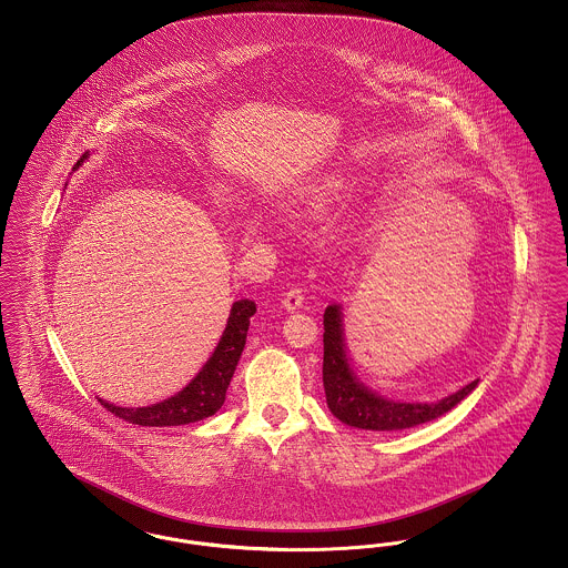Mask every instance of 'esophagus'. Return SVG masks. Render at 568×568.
Returning <instances> with one entry per match:
<instances>
[{"mask_svg":"<svg viewBox=\"0 0 568 568\" xmlns=\"http://www.w3.org/2000/svg\"><path fill=\"white\" fill-rule=\"evenodd\" d=\"M302 302H304V296H302V290H290L285 297H283V306L290 311V313H294L297 311L300 306H302Z\"/></svg>","mask_w":568,"mask_h":568,"instance_id":"obj_1","label":"esophagus"}]
</instances>
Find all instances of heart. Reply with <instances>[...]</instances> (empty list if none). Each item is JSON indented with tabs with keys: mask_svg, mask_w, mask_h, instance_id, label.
<instances>
[{
	"mask_svg": "<svg viewBox=\"0 0 568 568\" xmlns=\"http://www.w3.org/2000/svg\"><path fill=\"white\" fill-rule=\"evenodd\" d=\"M353 191V179L345 172H325L306 181L294 195V211L302 219H322L343 204Z\"/></svg>",
	"mask_w": 568,
	"mask_h": 568,
	"instance_id": "heart-1",
	"label": "heart"
}]
</instances>
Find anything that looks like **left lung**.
I'll list each match as a JSON object with an SVG mask.
<instances>
[{
  "label": "left lung",
  "instance_id": "obj_1",
  "mask_svg": "<svg viewBox=\"0 0 568 568\" xmlns=\"http://www.w3.org/2000/svg\"><path fill=\"white\" fill-rule=\"evenodd\" d=\"M479 378L464 385L458 392L436 403H403L381 396L377 389L368 387L353 368L352 357L345 343L343 304L332 302L324 313V389L327 408L343 424L373 430L394 433L406 430L438 419L458 406L468 394L475 392Z\"/></svg>",
  "mask_w": 568,
  "mask_h": 568
}]
</instances>
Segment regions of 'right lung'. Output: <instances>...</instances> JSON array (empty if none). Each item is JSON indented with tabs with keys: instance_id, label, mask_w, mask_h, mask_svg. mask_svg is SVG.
Wrapping results in <instances>:
<instances>
[{
	"instance_id": "1",
	"label": "right lung",
	"mask_w": 568,
	"mask_h": 568,
	"mask_svg": "<svg viewBox=\"0 0 568 568\" xmlns=\"http://www.w3.org/2000/svg\"><path fill=\"white\" fill-rule=\"evenodd\" d=\"M87 158L89 153L82 155L79 163L74 165V170H79V165H82ZM255 311L257 306L253 300H236L232 304L227 324L216 343L215 352L211 353V357L200 368V373L174 396L149 406H116L104 398H98L100 405L109 408L110 413H114L119 419H125L135 426H149V428L151 426L153 428L185 426V424H193L215 415L225 403V392L243 355L246 332Z\"/></svg>"
}]
</instances>
